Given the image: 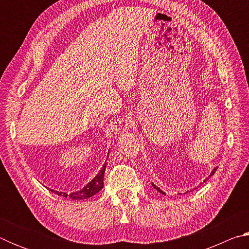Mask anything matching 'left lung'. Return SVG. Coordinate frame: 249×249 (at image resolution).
<instances>
[{
  "label": "left lung",
  "instance_id": "obj_1",
  "mask_svg": "<svg viewBox=\"0 0 249 249\" xmlns=\"http://www.w3.org/2000/svg\"><path fill=\"white\" fill-rule=\"evenodd\" d=\"M216 169H217V168H214V169H213V171L212 172H211V175L209 176V178H210V177H212L213 175H214V172H215L216 171ZM153 187L156 189V190H157V191H159L160 193H162V195H165V193H163L161 190H160V189L159 188H157V187H156V185L155 184H153Z\"/></svg>",
  "mask_w": 249,
  "mask_h": 249
}]
</instances>
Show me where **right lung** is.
<instances>
[{"label": "right lung", "mask_w": 249, "mask_h": 249, "mask_svg": "<svg viewBox=\"0 0 249 249\" xmlns=\"http://www.w3.org/2000/svg\"><path fill=\"white\" fill-rule=\"evenodd\" d=\"M105 168L107 166H103L102 169L96 175L95 178L91 181V182L88 183L86 187H84L82 190L77 191V192H72L71 195H67V193L64 192H58L54 191V193H57L58 196H62L65 197H70L71 200H83V199H88L92 196H94L98 193L101 189L104 187L103 183V178H104V172H105ZM53 191V190H52Z\"/></svg>", "instance_id": "1"}]
</instances>
